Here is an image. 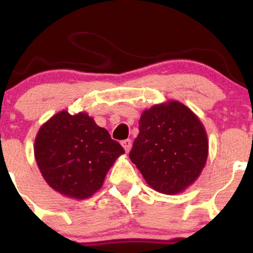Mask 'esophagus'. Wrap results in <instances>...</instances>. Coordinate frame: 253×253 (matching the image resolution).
Listing matches in <instances>:
<instances>
[{"label":"esophagus","instance_id":"1","mask_svg":"<svg viewBox=\"0 0 253 253\" xmlns=\"http://www.w3.org/2000/svg\"><path fill=\"white\" fill-rule=\"evenodd\" d=\"M121 145H123V147L125 149V151H126V152L128 153L129 150H130V147H132V140H130V139H126V140L121 141Z\"/></svg>","mask_w":253,"mask_h":253}]
</instances>
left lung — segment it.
Listing matches in <instances>:
<instances>
[{"label": "left lung", "instance_id": "obj_1", "mask_svg": "<svg viewBox=\"0 0 253 253\" xmlns=\"http://www.w3.org/2000/svg\"><path fill=\"white\" fill-rule=\"evenodd\" d=\"M207 157V133L187 106L172 100L144 110L129 158L152 189L182 193L201 175Z\"/></svg>", "mask_w": 253, "mask_h": 253}]
</instances>
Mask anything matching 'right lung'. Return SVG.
Segmentation results:
<instances>
[{
  "label": "right lung",
  "mask_w": 253,
  "mask_h": 253,
  "mask_svg": "<svg viewBox=\"0 0 253 253\" xmlns=\"http://www.w3.org/2000/svg\"><path fill=\"white\" fill-rule=\"evenodd\" d=\"M125 150L86 113L54 114L38 130L34 157L46 183L62 195L85 200L102 187Z\"/></svg>",
  "instance_id": "add662e5"
}]
</instances>
